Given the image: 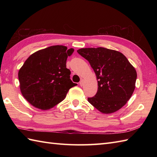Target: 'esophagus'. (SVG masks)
Returning a JSON list of instances; mask_svg holds the SVG:
<instances>
[{"label": "esophagus", "mask_w": 157, "mask_h": 157, "mask_svg": "<svg viewBox=\"0 0 157 157\" xmlns=\"http://www.w3.org/2000/svg\"><path fill=\"white\" fill-rule=\"evenodd\" d=\"M83 85H84V79H81V81L79 82V86H82Z\"/></svg>", "instance_id": "34e87169"}]
</instances>
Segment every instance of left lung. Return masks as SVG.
<instances>
[{
  "label": "left lung",
  "instance_id": "8db88e82",
  "mask_svg": "<svg viewBox=\"0 0 157 157\" xmlns=\"http://www.w3.org/2000/svg\"><path fill=\"white\" fill-rule=\"evenodd\" d=\"M88 60L98 80V91L88 98L102 113H114L124 106L133 94L137 78L135 68L120 52L102 47L77 51Z\"/></svg>",
  "mask_w": 157,
  "mask_h": 157
}]
</instances>
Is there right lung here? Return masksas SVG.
Listing matches in <instances>:
<instances>
[{
  "label": "right lung",
  "instance_id": "1",
  "mask_svg": "<svg viewBox=\"0 0 157 157\" xmlns=\"http://www.w3.org/2000/svg\"><path fill=\"white\" fill-rule=\"evenodd\" d=\"M73 51L56 45L29 56L18 73L20 90L26 101L39 109L47 110L65 99L69 90L77 85L66 67L67 59Z\"/></svg>",
  "mask_w": 157,
  "mask_h": 157
}]
</instances>
